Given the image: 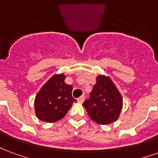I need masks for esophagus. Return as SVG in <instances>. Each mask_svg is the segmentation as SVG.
<instances>
[{"mask_svg":"<svg viewBox=\"0 0 158 158\" xmlns=\"http://www.w3.org/2000/svg\"><path fill=\"white\" fill-rule=\"evenodd\" d=\"M85 97L84 96V95H82V96L79 97V99H78L77 100H78V102H79V103H83L84 101H85Z\"/></svg>","mask_w":158,"mask_h":158,"instance_id":"obj_1","label":"esophagus"}]
</instances>
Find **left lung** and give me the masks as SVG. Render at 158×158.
I'll return each mask as SVG.
<instances>
[{"mask_svg":"<svg viewBox=\"0 0 158 158\" xmlns=\"http://www.w3.org/2000/svg\"><path fill=\"white\" fill-rule=\"evenodd\" d=\"M92 121L100 125L115 122L122 109V97L109 77L100 75L90 92L89 99L83 103Z\"/></svg>","mask_w":158,"mask_h":158,"instance_id":"1","label":"left lung"}]
</instances>
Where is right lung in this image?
<instances>
[{
	"label": "right lung",
	"mask_w": 158,
	"mask_h": 158,
	"mask_svg": "<svg viewBox=\"0 0 158 158\" xmlns=\"http://www.w3.org/2000/svg\"><path fill=\"white\" fill-rule=\"evenodd\" d=\"M64 73L53 75L43 85L35 98V112L41 121L52 123L61 120L73 102L72 85L64 83Z\"/></svg>",
	"instance_id": "right-lung-1"
}]
</instances>
